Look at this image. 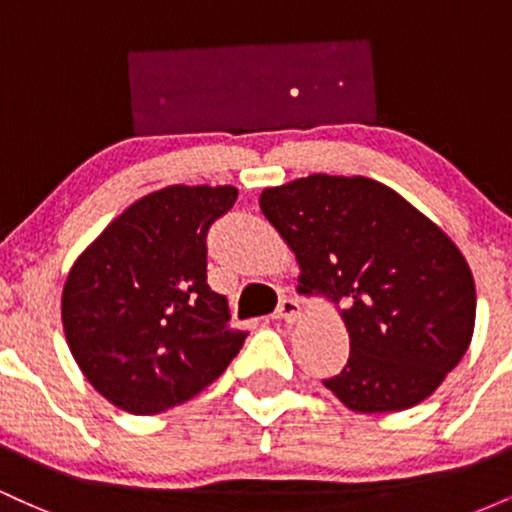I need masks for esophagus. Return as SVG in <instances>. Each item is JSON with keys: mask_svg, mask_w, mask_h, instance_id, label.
<instances>
[{"mask_svg": "<svg viewBox=\"0 0 512 512\" xmlns=\"http://www.w3.org/2000/svg\"><path fill=\"white\" fill-rule=\"evenodd\" d=\"M276 320H284V322H296L301 320V303L296 301V298H284V301L279 303V308H276L274 313Z\"/></svg>", "mask_w": 512, "mask_h": 512, "instance_id": "esophagus-1", "label": "esophagus"}]
</instances>
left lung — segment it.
Returning <instances> with one entry per match:
<instances>
[{
	"mask_svg": "<svg viewBox=\"0 0 512 512\" xmlns=\"http://www.w3.org/2000/svg\"><path fill=\"white\" fill-rule=\"evenodd\" d=\"M260 209L296 252L298 289L344 305L349 361L322 385L361 414L433 395L462 361L477 315L457 245L395 190L361 175L269 187Z\"/></svg>",
	"mask_w": 512,
	"mask_h": 512,
	"instance_id": "left-lung-1",
	"label": "left lung"
}]
</instances>
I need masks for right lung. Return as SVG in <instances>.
Returning <instances> with one entry per match:
<instances>
[{
	"label": "right lung",
	"mask_w": 512,
	"mask_h": 512,
	"mask_svg": "<svg viewBox=\"0 0 512 512\" xmlns=\"http://www.w3.org/2000/svg\"><path fill=\"white\" fill-rule=\"evenodd\" d=\"M236 187L173 185L122 211L74 262L62 325L81 373L115 407L161 414L214 383L248 332L207 284V233Z\"/></svg>",
	"instance_id": "1"
}]
</instances>
